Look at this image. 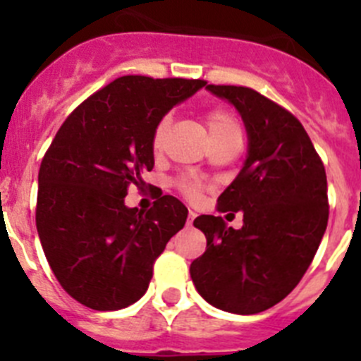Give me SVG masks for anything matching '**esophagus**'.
I'll use <instances>...</instances> for the list:
<instances>
[{
  "mask_svg": "<svg viewBox=\"0 0 361 361\" xmlns=\"http://www.w3.org/2000/svg\"><path fill=\"white\" fill-rule=\"evenodd\" d=\"M197 213L195 212H188V226H193V220H195Z\"/></svg>",
  "mask_w": 361,
  "mask_h": 361,
  "instance_id": "obj_1",
  "label": "esophagus"
}]
</instances>
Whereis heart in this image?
Segmentation results:
<instances>
[{
    "label": "heart",
    "mask_w": 361,
    "mask_h": 361,
    "mask_svg": "<svg viewBox=\"0 0 361 361\" xmlns=\"http://www.w3.org/2000/svg\"><path fill=\"white\" fill-rule=\"evenodd\" d=\"M204 119L208 124L209 135H212L213 141L220 139V137H226L229 133H240V124H238L237 117L233 116L231 111L224 106H209L208 110L204 111ZM170 117L164 116L157 121V124L153 126L152 132V149L153 152H161L162 146H164L166 135L170 132ZM177 188L183 191L188 199H199L200 193L204 190V184L197 178L184 177L177 180Z\"/></svg>",
    "instance_id": "1"
}]
</instances>
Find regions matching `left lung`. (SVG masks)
Instances as JSON below:
<instances>
[{
    "mask_svg": "<svg viewBox=\"0 0 361 361\" xmlns=\"http://www.w3.org/2000/svg\"><path fill=\"white\" fill-rule=\"evenodd\" d=\"M206 88L240 111L250 137L244 168L216 200L220 213L244 212V226L193 220L208 244L191 280L213 307L255 314L282 302L311 266L329 219L327 177L291 111L247 86Z\"/></svg>",
    "mask_w": 361,
    "mask_h": 361,
    "instance_id": "left-lung-1",
    "label": "left lung"
}]
</instances>
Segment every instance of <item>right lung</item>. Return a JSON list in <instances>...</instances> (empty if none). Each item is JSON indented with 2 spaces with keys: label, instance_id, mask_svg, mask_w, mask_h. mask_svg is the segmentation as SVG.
Instances as JSON below:
<instances>
[{
  "label": "right lung",
  "instance_id": "add662e5",
  "mask_svg": "<svg viewBox=\"0 0 361 361\" xmlns=\"http://www.w3.org/2000/svg\"><path fill=\"white\" fill-rule=\"evenodd\" d=\"M204 79L123 75L85 99L41 161L36 226L61 288L95 311L141 298L153 264L186 224L188 209L159 193L153 208H126L128 188L152 171V132Z\"/></svg>",
  "mask_w": 361,
  "mask_h": 361
}]
</instances>
